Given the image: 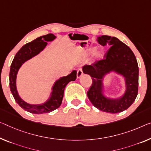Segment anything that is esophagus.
Wrapping results in <instances>:
<instances>
[{"label":"esophagus","instance_id":"1","mask_svg":"<svg viewBox=\"0 0 151 151\" xmlns=\"http://www.w3.org/2000/svg\"><path fill=\"white\" fill-rule=\"evenodd\" d=\"M83 75V71L82 69H79L77 71V78H80Z\"/></svg>","mask_w":151,"mask_h":151}]
</instances>
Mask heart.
<instances>
[{
    "instance_id": "1",
    "label": "heart",
    "mask_w": 151,
    "mask_h": 151,
    "mask_svg": "<svg viewBox=\"0 0 151 151\" xmlns=\"http://www.w3.org/2000/svg\"><path fill=\"white\" fill-rule=\"evenodd\" d=\"M96 56L99 57H101L102 56V53L101 52H96Z\"/></svg>"
}]
</instances>
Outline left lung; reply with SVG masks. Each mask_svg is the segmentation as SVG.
<instances>
[{"instance_id": "1", "label": "left lung", "mask_w": 151, "mask_h": 151, "mask_svg": "<svg viewBox=\"0 0 151 151\" xmlns=\"http://www.w3.org/2000/svg\"><path fill=\"white\" fill-rule=\"evenodd\" d=\"M100 45L111 46L105 55V59L83 67V72L92 77V86L87 95L92 105L100 111L110 113L122 112L129 107L138 92V65L132 50L115 37L102 36L98 38ZM121 74L126 80L127 90L121 98L110 99L101 93L102 78L110 71Z\"/></svg>"}]
</instances>
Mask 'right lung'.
<instances>
[{
    "label": "right lung",
    "instance_id": "right-lung-1",
    "mask_svg": "<svg viewBox=\"0 0 151 151\" xmlns=\"http://www.w3.org/2000/svg\"><path fill=\"white\" fill-rule=\"evenodd\" d=\"M56 38L54 34H48L38 37L31 42L27 43L21 48L17 52L11 63L9 73V86L10 90L15 101L21 107L29 113L34 114L47 113L59 108L61 105L63 98L65 88L71 81L76 79V71L73 70L68 76L61 78L55 82L52 87V91L50 99L46 103L41 105H30L20 98L16 88V78L18 70L22 64L42 51L47 45V42L52 41Z\"/></svg>",
    "mask_w": 151,
    "mask_h": 151
}]
</instances>
